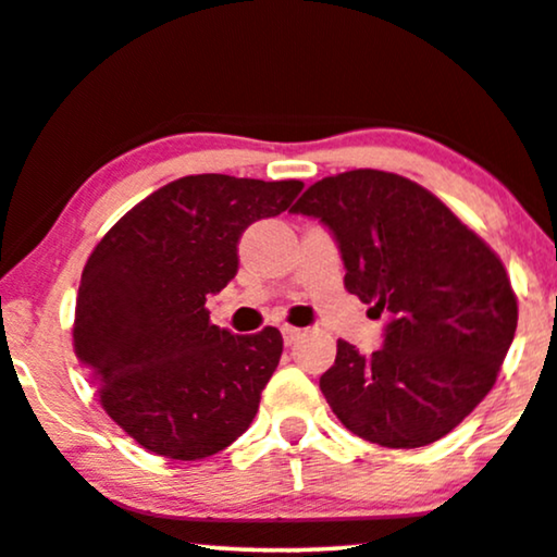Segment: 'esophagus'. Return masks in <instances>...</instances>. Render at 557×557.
I'll list each match as a JSON object with an SVG mask.
<instances>
[{"instance_id": "obj_1", "label": "esophagus", "mask_w": 557, "mask_h": 557, "mask_svg": "<svg viewBox=\"0 0 557 557\" xmlns=\"http://www.w3.org/2000/svg\"><path fill=\"white\" fill-rule=\"evenodd\" d=\"M300 329H295V325H283V338H285V346H293L295 341L300 338Z\"/></svg>"}]
</instances>
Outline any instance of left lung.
<instances>
[{
  "label": "left lung",
  "mask_w": 557,
  "mask_h": 557,
  "mask_svg": "<svg viewBox=\"0 0 557 557\" xmlns=\"http://www.w3.org/2000/svg\"><path fill=\"white\" fill-rule=\"evenodd\" d=\"M344 259L346 290L389 315L382 348L338 341L321 392L354 435L420 448L448 435L494 387L517 331L502 259L422 185L348 170L302 193Z\"/></svg>",
  "instance_id": "1"
}]
</instances>
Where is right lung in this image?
Returning a JSON list of instances; mask_svg holds the SVG:
<instances>
[{
	"mask_svg": "<svg viewBox=\"0 0 557 557\" xmlns=\"http://www.w3.org/2000/svg\"><path fill=\"white\" fill-rule=\"evenodd\" d=\"M300 181L188 175L147 196L96 244L81 274L73 346L101 407L129 438L175 461L239 438L280 364L283 336L211 323L206 298L239 270V239L287 211Z\"/></svg>",
	"mask_w": 557,
	"mask_h": 557,
	"instance_id": "obj_1",
	"label": "right lung"
}]
</instances>
